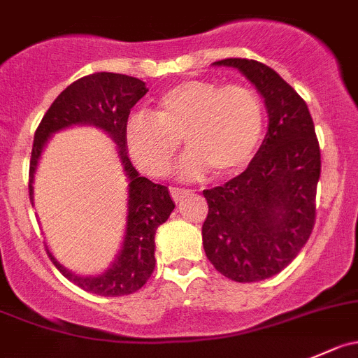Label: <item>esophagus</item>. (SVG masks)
I'll return each instance as SVG.
<instances>
[{
    "mask_svg": "<svg viewBox=\"0 0 358 358\" xmlns=\"http://www.w3.org/2000/svg\"><path fill=\"white\" fill-rule=\"evenodd\" d=\"M169 192H171V197L176 201V203H178V201H183L187 196H192V190L178 189V187H171V189H169Z\"/></svg>",
    "mask_w": 358,
    "mask_h": 358,
    "instance_id": "34e87169",
    "label": "esophagus"
}]
</instances>
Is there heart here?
I'll list each match as a JSON object with an SVG mask.
<instances>
[{
    "instance_id": "heart-1",
    "label": "heart",
    "mask_w": 358,
    "mask_h": 358,
    "mask_svg": "<svg viewBox=\"0 0 358 358\" xmlns=\"http://www.w3.org/2000/svg\"><path fill=\"white\" fill-rule=\"evenodd\" d=\"M262 129V101L252 87L185 80L161 96L155 113L140 110L127 119L126 145L141 169L162 176L183 138L190 150L178 168L182 178L199 180L210 171L225 178L248 166Z\"/></svg>"
}]
</instances>
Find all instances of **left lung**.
I'll use <instances>...</instances> for the list:
<instances>
[{
	"mask_svg": "<svg viewBox=\"0 0 358 358\" xmlns=\"http://www.w3.org/2000/svg\"><path fill=\"white\" fill-rule=\"evenodd\" d=\"M213 64L239 69L255 85L269 124L248 168L203 190V246L229 280L260 282L285 269L313 231L320 147L308 105L275 69L239 57Z\"/></svg>",
	"mask_w": 358,
	"mask_h": 358,
	"instance_id": "obj_1",
	"label": "left lung"
}]
</instances>
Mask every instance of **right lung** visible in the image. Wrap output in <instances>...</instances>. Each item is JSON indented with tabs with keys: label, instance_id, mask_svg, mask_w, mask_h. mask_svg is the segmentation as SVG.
<instances>
[{
	"label": "right lung",
	"instance_id": "add662e5",
	"mask_svg": "<svg viewBox=\"0 0 358 358\" xmlns=\"http://www.w3.org/2000/svg\"><path fill=\"white\" fill-rule=\"evenodd\" d=\"M148 92L143 80L120 73H92L68 85L55 98L34 133L29 162V199L33 204L34 173L48 138L71 126H94L117 143L127 185V217L124 241L115 260L96 276L75 275L47 248L59 271L87 292L103 297L127 296L147 283L155 267V232L175 210L168 187L150 182L134 169L126 145L131 108Z\"/></svg>",
	"mask_w": 358,
	"mask_h": 358
}]
</instances>
